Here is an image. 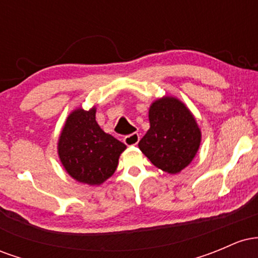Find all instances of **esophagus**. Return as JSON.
<instances>
[{"label":"esophagus","mask_w":258,"mask_h":258,"mask_svg":"<svg viewBox=\"0 0 258 258\" xmlns=\"http://www.w3.org/2000/svg\"><path fill=\"white\" fill-rule=\"evenodd\" d=\"M138 142H139L138 133H132V135L126 136V137L123 138V143H125L126 146H136V144H138Z\"/></svg>","instance_id":"esophagus-1"}]
</instances>
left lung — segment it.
<instances>
[{"mask_svg": "<svg viewBox=\"0 0 258 258\" xmlns=\"http://www.w3.org/2000/svg\"><path fill=\"white\" fill-rule=\"evenodd\" d=\"M149 123L138 143L141 152L160 170L179 173L200 148L201 130L193 112L177 97L164 96L150 104Z\"/></svg>", "mask_w": 258, "mask_h": 258, "instance_id": "left-lung-1", "label": "left lung"}]
</instances>
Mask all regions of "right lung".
<instances>
[{"label":"right lung","instance_id":"add662e5","mask_svg":"<svg viewBox=\"0 0 258 258\" xmlns=\"http://www.w3.org/2000/svg\"><path fill=\"white\" fill-rule=\"evenodd\" d=\"M96 106L76 108L68 115L58 139V156L72 178L100 185L116 171L126 146L105 133L96 121Z\"/></svg>","mask_w":258,"mask_h":258}]
</instances>
